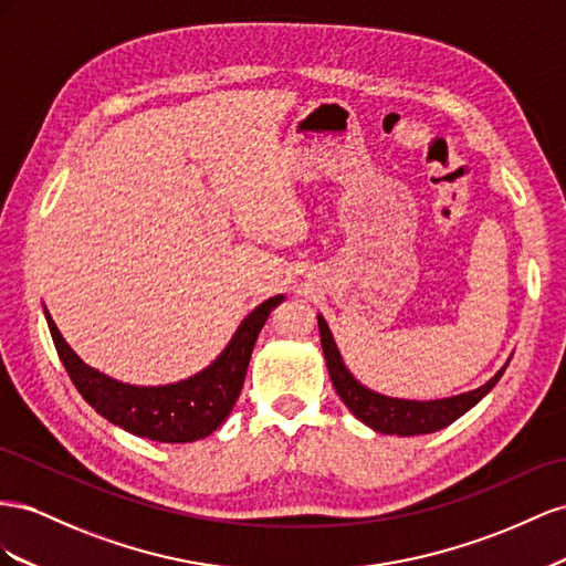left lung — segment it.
Masks as SVG:
<instances>
[{
    "label": "left lung",
    "mask_w": 566,
    "mask_h": 566,
    "mask_svg": "<svg viewBox=\"0 0 566 566\" xmlns=\"http://www.w3.org/2000/svg\"><path fill=\"white\" fill-rule=\"evenodd\" d=\"M317 327H319V342L322 350H325V360L329 367V377L334 389L346 402V408L360 419L363 424L375 429L379 433H391V436H419V433H433L439 429H446L453 424L458 417H462L467 410H472L476 402L486 396L497 379L503 377L505 367L500 373L470 394L443 398V400H400L389 398L365 389L360 381H355L353 375L346 369L342 353H338L332 332L327 327L325 317L317 315Z\"/></svg>",
    "instance_id": "obj_1"
}]
</instances>
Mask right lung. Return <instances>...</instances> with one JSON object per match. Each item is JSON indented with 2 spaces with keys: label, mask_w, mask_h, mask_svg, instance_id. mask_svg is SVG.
I'll return each mask as SVG.
<instances>
[{
  "label": "right lung",
  "mask_w": 566,
  "mask_h": 566,
  "mask_svg": "<svg viewBox=\"0 0 566 566\" xmlns=\"http://www.w3.org/2000/svg\"><path fill=\"white\" fill-rule=\"evenodd\" d=\"M284 296H272L241 322L230 346L201 375L170 386H130L96 373L63 342L54 319L46 315L59 358L71 381L90 406L111 424L160 443H189L213 433L230 415L244 386L253 344L268 315Z\"/></svg>",
  "instance_id": "obj_1"
}]
</instances>
